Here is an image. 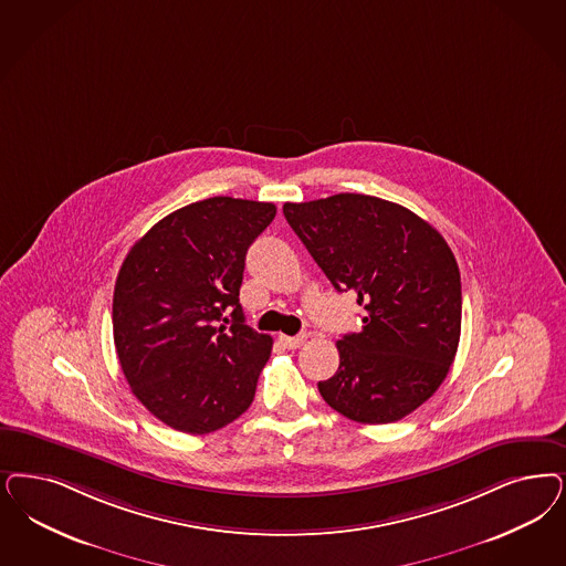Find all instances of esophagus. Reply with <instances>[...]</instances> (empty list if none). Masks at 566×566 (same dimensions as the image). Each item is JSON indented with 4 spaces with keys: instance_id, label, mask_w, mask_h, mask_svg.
I'll return each mask as SVG.
<instances>
[{
    "instance_id": "1",
    "label": "esophagus",
    "mask_w": 566,
    "mask_h": 566,
    "mask_svg": "<svg viewBox=\"0 0 566 566\" xmlns=\"http://www.w3.org/2000/svg\"><path fill=\"white\" fill-rule=\"evenodd\" d=\"M307 336L305 334H298V336H286V334H280V343L286 347V349H298L301 345H305Z\"/></svg>"
}]
</instances>
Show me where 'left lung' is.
I'll list each match as a JSON object with an SVG mask.
<instances>
[{
  "label": "left lung",
  "instance_id": "left-lung-1",
  "mask_svg": "<svg viewBox=\"0 0 566 566\" xmlns=\"http://www.w3.org/2000/svg\"><path fill=\"white\" fill-rule=\"evenodd\" d=\"M284 217L332 286L364 307L361 332L336 343L338 370L317 382L324 401L361 424L406 418L441 387L460 343L462 284L448 242L376 196L286 202Z\"/></svg>",
  "mask_w": 566,
  "mask_h": 566
}]
</instances>
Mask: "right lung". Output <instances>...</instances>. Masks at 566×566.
I'll list each match as a JSON object with an SVG mask.
<instances>
[{
	"label": "right lung",
	"mask_w": 566,
	"mask_h": 566,
	"mask_svg": "<svg viewBox=\"0 0 566 566\" xmlns=\"http://www.w3.org/2000/svg\"><path fill=\"white\" fill-rule=\"evenodd\" d=\"M275 205L213 196L160 219L118 270L113 332L118 364L160 422L207 434L253 403L272 336L244 324L247 251Z\"/></svg>",
	"instance_id": "1"
}]
</instances>
